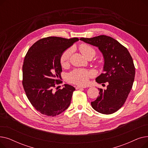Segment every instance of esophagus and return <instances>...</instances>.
<instances>
[{"mask_svg":"<svg viewBox=\"0 0 148 148\" xmlns=\"http://www.w3.org/2000/svg\"><path fill=\"white\" fill-rule=\"evenodd\" d=\"M86 86H76L75 89H79L80 88H86Z\"/></svg>","mask_w":148,"mask_h":148,"instance_id":"1","label":"esophagus"}]
</instances>
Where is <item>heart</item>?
I'll list each match as a JSON object with an SVG mask.
<instances>
[{"instance_id":"b5f03b06","label":"heart","mask_w":148,"mask_h":148,"mask_svg":"<svg viewBox=\"0 0 148 148\" xmlns=\"http://www.w3.org/2000/svg\"><path fill=\"white\" fill-rule=\"evenodd\" d=\"M79 50L83 55L88 58L89 56L94 57L95 54V50L89 45L82 44L79 47ZM71 50L68 49L61 54L60 58V62L62 66H66L69 62ZM92 74L85 69H75L70 73L67 76V80L69 83L83 85L86 84Z\"/></svg>"}]
</instances>
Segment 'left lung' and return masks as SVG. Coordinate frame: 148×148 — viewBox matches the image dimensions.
Here are the masks:
<instances>
[{
  "label": "left lung",
  "mask_w": 148,
  "mask_h": 148,
  "mask_svg": "<svg viewBox=\"0 0 148 148\" xmlns=\"http://www.w3.org/2000/svg\"><path fill=\"white\" fill-rule=\"evenodd\" d=\"M80 40L97 47L104 58V73L95 80L102 85L107 82V89L98 88L99 95L91 106L100 113L112 114L125 103L133 86L135 77L133 58L127 48L110 36L99 35Z\"/></svg>",
  "instance_id": "left-lung-1"
}]
</instances>
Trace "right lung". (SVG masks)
<instances>
[{
  "mask_svg": "<svg viewBox=\"0 0 148 148\" xmlns=\"http://www.w3.org/2000/svg\"><path fill=\"white\" fill-rule=\"evenodd\" d=\"M79 38L49 36L38 40L29 49L23 65V86L35 109L49 116L64 112L71 103L75 89L69 84L53 91L59 84L61 54Z\"/></svg>",
  "mask_w": 148,
  "mask_h": 148,
  "instance_id": "right-lung-1",
  "label": "right lung"
}]
</instances>
